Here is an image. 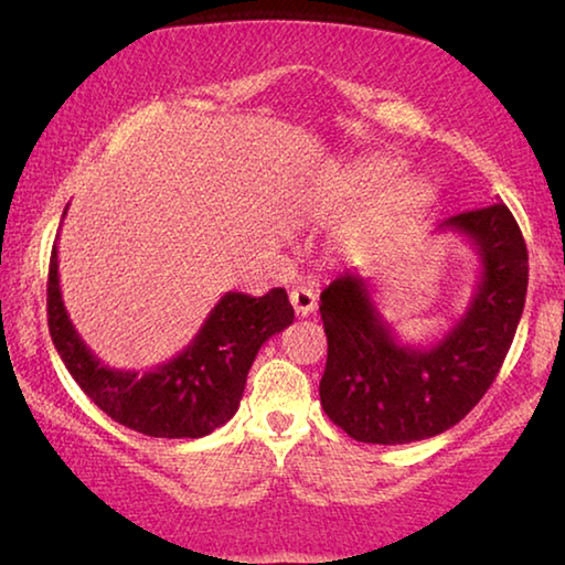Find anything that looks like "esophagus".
<instances>
[{
  "mask_svg": "<svg viewBox=\"0 0 565 565\" xmlns=\"http://www.w3.org/2000/svg\"><path fill=\"white\" fill-rule=\"evenodd\" d=\"M290 302L296 308L298 316H308L316 310V292L310 288H296L290 290Z\"/></svg>",
  "mask_w": 565,
  "mask_h": 565,
  "instance_id": "obj_1",
  "label": "esophagus"
}]
</instances>
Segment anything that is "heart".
<instances>
[{"label":"heart","instance_id":"heart-1","mask_svg":"<svg viewBox=\"0 0 565 565\" xmlns=\"http://www.w3.org/2000/svg\"><path fill=\"white\" fill-rule=\"evenodd\" d=\"M399 173H403V170H399L397 162H390V160L359 162L356 168H351L341 175L339 188L343 195H349V199H374V195L387 191V188L397 181ZM430 195H433L430 188L418 181L397 185L395 191L384 199L382 206L354 228V234H351V244H354L356 249L380 247L392 224H395L397 218L423 209L425 203L430 201Z\"/></svg>","mask_w":565,"mask_h":565}]
</instances>
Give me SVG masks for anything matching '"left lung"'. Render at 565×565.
Segmentation results:
<instances>
[{
  "mask_svg": "<svg viewBox=\"0 0 565 565\" xmlns=\"http://www.w3.org/2000/svg\"><path fill=\"white\" fill-rule=\"evenodd\" d=\"M438 228L466 236L481 275L463 316L430 347L399 343L370 282L343 273L321 292L329 356L321 405L362 444H413L454 428L492 387L527 292V247L504 203L463 211Z\"/></svg>",
  "mask_w": 565,
  "mask_h": 565,
  "instance_id": "left-lung-1",
  "label": "left lung"
}]
</instances>
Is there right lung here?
<instances>
[{
	"mask_svg": "<svg viewBox=\"0 0 565 565\" xmlns=\"http://www.w3.org/2000/svg\"><path fill=\"white\" fill-rule=\"evenodd\" d=\"M292 318L296 313L285 288L269 290L263 298L226 292L195 339L170 362L142 374L109 370L81 341L65 313L58 247L51 252L47 329L65 370L111 420L150 438H201L232 420L259 347L290 326Z\"/></svg>",
	"mask_w": 565,
	"mask_h": 565,
	"instance_id": "1",
	"label": "right lung"
}]
</instances>
